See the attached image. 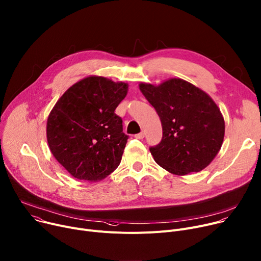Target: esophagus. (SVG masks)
<instances>
[{
  "label": "esophagus",
  "instance_id": "1",
  "mask_svg": "<svg viewBox=\"0 0 261 261\" xmlns=\"http://www.w3.org/2000/svg\"><path fill=\"white\" fill-rule=\"evenodd\" d=\"M144 133L143 132H141V133H139V134H137V135H135V138H137V139H143L144 138Z\"/></svg>",
  "mask_w": 261,
  "mask_h": 261
}]
</instances>
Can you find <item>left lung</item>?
Returning a JSON list of instances; mask_svg holds the SVG:
<instances>
[{"mask_svg":"<svg viewBox=\"0 0 261 261\" xmlns=\"http://www.w3.org/2000/svg\"><path fill=\"white\" fill-rule=\"evenodd\" d=\"M140 90L161 119V142L149 148L167 171L185 175L207 167L222 147L225 121L212 98L179 78L160 86L140 84Z\"/></svg>","mask_w":261,"mask_h":261,"instance_id":"8db88e82","label":"left lung"}]
</instances>
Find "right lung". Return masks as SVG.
Masks as SVG:
<instances>
[{"label": "right lung", "instance_id": "1", "mask_svg": "<svg viewBox=\"0 0 261 261\" xmlns=\"http://www.w3.org/2000/svg\"><path fill=\"white\" fill-rule=\"evenodd\" d=\"M128 86L89 76L58 99L47 121V140L54 158L74 177L96 182L121 162L128 136L116 108Z\"/></svg>", "mask_w": 261, "mask_h": 261}]
</instances>
